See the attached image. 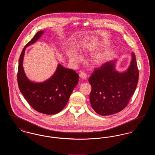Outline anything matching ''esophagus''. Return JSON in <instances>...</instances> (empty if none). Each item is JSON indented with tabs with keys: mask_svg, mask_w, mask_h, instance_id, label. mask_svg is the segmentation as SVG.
Returning a JSON list of instances; mask_svg holds the SVG:
<instances>
[{
	"mask_svg": "<svg viewBox=\"0 0 155 155\" xmlns=\"http://www.w3.org/2000/svg\"><path fill=\"white\" fill-rule=\"evenodd\" d=\"M79 76L82 80H85L87 78V74L84 72H81L79 74Z\"/></svg>",
	"mask_w": 155,
	"mask_h": 155,
	"instance_id": "1",
	"label": "esophagus"
}]
</instances>
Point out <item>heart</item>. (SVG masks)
<instances>
[{
  "label": "heart",
  "mask_w": 155,
  "mask_h": 155,
  "mask_svg": "<svg viewBox=\"0 0 155 155\" xmlns=\"http://www.w3.org/2000/svg\"><path fill=\"white\" fill-rule=\"evenodd\" d=\"M111 53V50L108 49L97 53L93 59V63L95 65H99L103 63L109 58ZM70 59L75 62H80L82 60V57L77 53L72 52L70 54Z\"/></svg>",
  "instance_id": "heart-1"
}]
</instances>
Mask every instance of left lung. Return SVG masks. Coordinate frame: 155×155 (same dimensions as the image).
<instances>
[{"label":"left lung","instance_id":"8db88e82","mask_svg":"<svg viewBox=\"0 0 155 155\" xmlns=\"http://www.w3.org/2000/svg\"><path fill=\"white\" fill-rule=\"evenodd\" d=\"M127 71L116 68V60L95 69L89 78L92 90L89 95L92 109L98 114L109 116L120 112L127 106L137 86L139 71L135 53Z\"/></svg>","mask_w":155,"mask_h":155}]
</instances>
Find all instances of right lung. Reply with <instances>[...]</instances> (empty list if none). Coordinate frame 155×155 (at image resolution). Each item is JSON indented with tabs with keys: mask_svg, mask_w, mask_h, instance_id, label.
Wrapping results in <instances>:
<instances>
[{
	"mask_svg": "<svg viewBox=\"0 0 155 155\" xmlns=\"http://www.w3.org/2000/svg\"><path fill=\"white\" fill-rule=\"evenodd\" d=\"M44 33V31L38 32L24 48L19 59L17 81L20 92L30 106L39 113L51 115L59 113L66 106L78 82L79 75L73 70L59 64L53 75L44 82H34L27 78L22 66L25 51Z\"/></svg>",
	"mask_w": 155,
	"mask_h": 155,
	"instance_id": "obj_1",
	"label": "right lung"
}]
</instances>
